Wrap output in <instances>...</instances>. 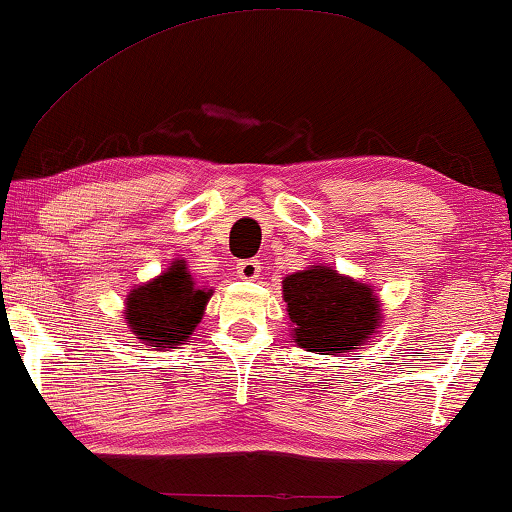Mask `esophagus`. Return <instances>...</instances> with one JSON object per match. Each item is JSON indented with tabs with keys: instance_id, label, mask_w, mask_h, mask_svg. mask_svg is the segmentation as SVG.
<instances>
[{
	"instance_id": "obj_1",
	"label": "esophagus",
	"mask_w": 512,
	"mask_h": 512,
	"mask_svg": "<svg viewBox=\"0 0 512 512\" xmlns=\"http://www.w3.org/2000/svg\"><path fill=\"white\" fill-rule=\"evenodd\" d=\"M237 275L242 279H258L261 277V263L256 258H247V261L237 263Z\"/></svg>"
}]
</instances>
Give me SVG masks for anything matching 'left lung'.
Returning a JSON list of instances; mask_svg holds the SVG:
<instances>
[{
    "instance_id": "8db88e82",
    "label": "left lung",
    "mask_w": 512,
    "mask_h": 512,
    "mask_svg": "<svg viewBox=\"0 0 512 512\" xmlns=\"http://www.w3.org/2000/svg\"><path fill=\"white\" fill-rule=\"evenodd\" d=\"M284 303L293 338L307 352L359 349L380 324L373 289L321 265L284 279Z\"/></svg>"
}]
</instances>
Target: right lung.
Here are the masks:
<instances>
[{"mask_svg":"<svg viewBox=\"0 0 512 512\" xmlns=\"http://www.w3.org/2000/svg\"><path fill=\"white\" fill-rule=\"evenodd\" d=\"M209 296L212 291L198 289L184 261H177L158 279L130 293L125 319L151 347H177L200 324Z\"/></svg>","mask_w":512,"mask_h":512,"instance_id":"1","label":"right lung"}]
</instances>
